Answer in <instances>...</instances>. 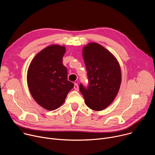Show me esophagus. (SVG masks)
Listing matches in <instances>:
<instances>
[{
	"label": "esophagus",
	"mask_w": 155,
	"mask_h": 155,
	"mask_svg": "<svg viewBox=\"0 0 155 155\" xmlns=\"http://www.w3.org/2000/svg\"><path fill=\"white\" fill-rule=\"evenodd\" d=\"M74 89L76 90V91H78L79 90V87H78V85L77 83H74Z\"/></svg>",
	"instance_id": "1"
}]
</instances>
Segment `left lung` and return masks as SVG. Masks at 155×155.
Listing matches in <instances>:
<instances>
[{
    "label": "left lung",
    "instance_id": "obj_1",
    "mask_svg": "<svg viewBox=\"0 0 155 155\" xmlns=\"http://www.w3.org/2000/svg\"><path fill=\"white\" fill-rule=\"evenodd\" d=\"M83 58L89 83H81L80 91L86 105L101 111L111 104L116 97L121 82V72L116 58L97 43H90L83 49Z\"/></svg>",
    "mask_w": 155,
    "mask_h": 155
}]
</instances>
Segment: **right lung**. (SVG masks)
Instances as JSON below:
<instances>
[{"label": "right lung", "instance_id": "add662e5", "mask_svg": "<svg viewBox=\"0 0 155 155\" xmlns=\"http://www.w3.org/2000/svg\"><path fill=\"white\" fill-rule=\"evenodd\" d=\"M65 52L64 46H48L37 54L28 71V85L32 97L48 110L61 107L74 86L68 80V69L62 64Z\"/></svg>", "mask_w": 155, "mask_h": 155}]
</instances>
